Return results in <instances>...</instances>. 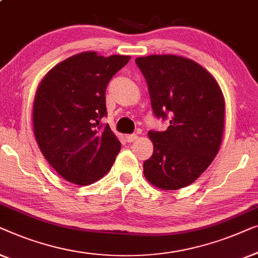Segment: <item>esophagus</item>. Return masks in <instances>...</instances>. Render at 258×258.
Masks as SVG:
<instances>
[{
    "instance_id": "1",
    "label": "esophagus",
    "mask_w": 258,
    "mask_h": 258,
    "mask_svg": "<svg viewBox=\"0 0 258 258\" xmlns=\"http://www.w3.org/2000/svg\"><path fill=\"white\" fill-rule=\"evenodd\" d=\"M137 139H138L137 134H127V136H126V140H127L128 143H133V141H136Z\"/></svg>"
}]
</instances>
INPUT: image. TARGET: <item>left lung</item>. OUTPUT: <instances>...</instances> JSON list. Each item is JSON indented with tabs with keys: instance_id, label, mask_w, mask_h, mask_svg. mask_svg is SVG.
I'll use <instances>...</instances> for the list:
<instances>
[{
	"instance_id": "8db88e82",
	"label": "left lung",
	"mask_w": 258,
	"mask_h": 258,
	"mask_svg": "<svg viewBox=\"0 0 258 258\" xmlns=\"http://www.w3.org/2000/svg\"><path fill=\"white\" fill-rule=\"evenodd\" d=\"M147 81L152 108L168 128L150 131L153 154L144 162L148 182L162 190L189 186L212 164L223 139L226 101L205 68L177 55L136 58Z\"/></svg>"
}]
</instances>
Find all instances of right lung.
I'll return each instance as SVG.
<instances>
[{
	"mask_svg": "<svg viewBox=\"0 0 258 258\" xmlns=\"http://www.w3.org/2000/svg\"><path fill=\"white\" fill-rule=\"evenodd\" d=\"M131 56L84 51L67 58L39 82L32 105V126L46 161L69 182L88 186L101 179L121 144L100 119L106 115L105 90Z\"/></svg>",
	"mask_w": 258,
	"mask_h": 258,
	"instance_id": "obj_1",
	"label": "right lung"
}]
</instances>
